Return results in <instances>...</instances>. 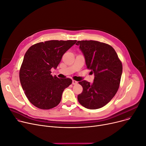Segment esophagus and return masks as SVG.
<instances>
[{"instance_id": "1", "label": "esophagus", "mask_w": 146, "mask_h": 146, "mask_svg": "<svg viewBox=\"0 0 146 146\" xmlns=\"http://www.w3.org/2000/svg\"><path fill=\"white\" fill-rule=\"evenodd\" d=\"M72 84H73V85H74V84H77V82H76V81H75V80H73L72 81Z\"/></svg>"}]
</instances>
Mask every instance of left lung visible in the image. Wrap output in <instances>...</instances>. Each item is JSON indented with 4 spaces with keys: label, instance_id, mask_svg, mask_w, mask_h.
Returning a JSON list of instances; mask_svg holds the SVG:
<instances>
[{
    "label": "left lung",
    "instance_id": "8db88e82",
    "mask_svg": "<svg viewBox=\"0 0 146 146\" xmlns=\"http://www.w3.org/2000/svg\"><path fill=\"white\" fill-rule=\"evenodd\" d=\"M87 69L94 74L93 83L79 82L83 92L77 96L81 105L98 109L108 104L117 93L122 74V63L110 45L94 40L77 41Z\"/></svg>",
    "mask_w": 146,
    "mask_h": 146
}]
</instances>
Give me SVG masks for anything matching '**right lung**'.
Listing matches in <instances>:
<instances>
[{
  "mask_svg": "<svg viewBox=\"0 0 146 146\" xmlns=\"http://www.w3.org/2000/svg\"><path fill=\"white\" fill-rule=\"evenodd\" d=\"M77 40H48L32 46L26 52L19 72L20 81L27 98L36 108L48 110L61 101L70 79H59L51 74L63 55Z\"/></svg>",
  "mask_w": 146,
  "mask_h": 146,
  "instance_id": "1",
  "label": "right lung"
}]
</instances>
